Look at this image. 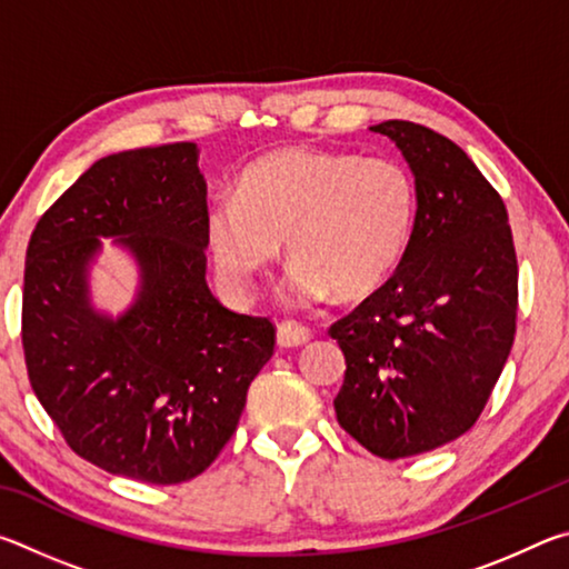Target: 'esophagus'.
I'll return each instance as SVG.
<instances>
[{"label": "esophagus", "mask_w": 569, "mask_h": 569, "mask_svg": "<svg viewBox=\"0 0 569 569\" xmlns=\"http://www.w3.org/2000/svg\"><path fill=\"white\" fill-rule=\"evenodd\" d=\"M308 339H311V329H308V326L296 323V321L278 323V346H283V349L303 346Z\"/></svg>", "instance_id": "esophagus-1"}]
</instances>
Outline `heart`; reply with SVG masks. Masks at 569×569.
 Wrapping results in <instances>:
<instances>
[{
    "label": "heart",
    "mask_w": 569,
    "mask_h": 569,
    "mask_svg": "<svg viewBox=\"0 0 569 569\" xmlns=\"http://www.w3.org/2000/svg\"><path fill=\"white\" fill-rule=\"evenodd\" d=\"M417 210V178L397 158L286 148L250 162L236 198L210 206L208 246L236 296L253 291L286 240L293 261L283 283L288 303L311 306L333 291L353 301L397 271Z\"/></svg>",
    "instance_id": "1"
}]
</instances>
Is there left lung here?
<instances>
[{"label":"left lung","mask_w":569,"mask_h":569,"mask_svg":"<svg viewBox=\"0 0 569 569\" xmlns=\"http://www.w3.org/2000/svg\"><path fill=\"white\" fill-rule=\"evenodd\" d=\"M387 134L413 170L417 228L379 291L331 323L346 373L336 419L381 459L475 427L517 329V253L505 200L457 142L409 120Z\"/></svg>","instance_id":"8db88e82"}]
</instances>
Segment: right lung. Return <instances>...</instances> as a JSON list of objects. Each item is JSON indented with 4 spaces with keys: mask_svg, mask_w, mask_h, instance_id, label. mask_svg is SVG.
Masks as SVG:
<instances>
[{
    "mask_svg": "<svg viewBox=\"0 0 569 569\" xmlns=\"http://www.w3.org/2000/svg\"><path fill=\"white\" fill-rule=\"evenodd\" d=\"M120 234L143 291L118 322L94 315L83 266ZM208 200L192 142L124 150L84 170L34 226L24 261L27 377L77 457L110 475L180 485L228 445L273 356L266 316L206 283Z\"/></svg>",
    "mask_w": 569,
    "mask_h": 569,
    "instance_id": "1",
    "label": "right lung"
}]
</instances>
